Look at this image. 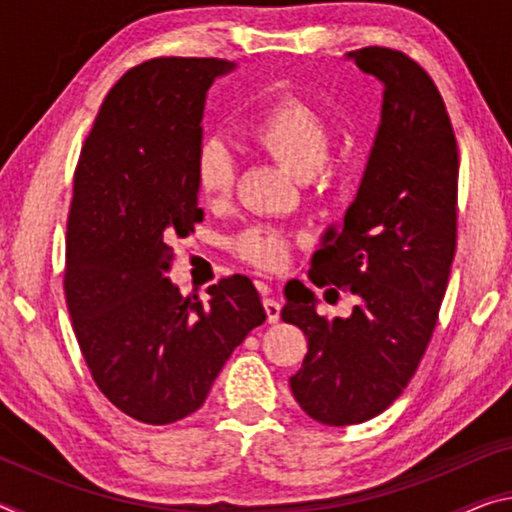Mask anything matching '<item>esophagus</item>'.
I'll return each instance as SVG.
<instances>
[{"label":"esophagus","mask_w":512,"mask_h":512,"mask_svg":"<svg viewBox=\"0 0 512 512\" xmlns=\"http://www.w3.org/2000/svg\"><path fill=\"white\" fill-rule=\"evenodd\" d=\"M264 291H271L268 287H264ZM264 309H266V318H268V323H277V320H280V302H277L275 298H264Z\"/></svg>","instance_id":"1"}]
</instances>
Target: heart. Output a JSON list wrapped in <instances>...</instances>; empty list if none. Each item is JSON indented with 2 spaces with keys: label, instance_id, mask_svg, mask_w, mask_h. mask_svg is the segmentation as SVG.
Segmentation results:
<instances>
[{
  "label": "heart",
  "instance_id": "b5f03b06",
  "mask_svg": "<svg viewBox=\"0 0 512 512\" xmlns=\"http://www.w3.org/2000/svg\"><path fill=\"white\" fill-rule=\"evenodd\" d=\"M253 142L282 162L293 176L307 180L327 162L332 135L323 115L296 94L273 99L250 121ZM194 183L205 201H225L237 183V155L223 135L201 137L194 151ZM235 253L264 271H280L289 262L291 235L273 225H253L232 241Z\"/></svg>",
  "mask_w": 512,
  "mask_h": 512
}]
</instances>
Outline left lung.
Listing matches in <instances>:
<instances>
[{"mask_svg":"<svg viewBox=\"0 0 512 512\" xmlns=\"http://www.w3.org/2000/svg\"><path fill=\"white\" fill-rule=\"evenodd\" d=\"M350 58L384 83L381 124L359 194L311 257L309 280L350 291L359 305L327 320L302 287L282 307L309 343L291 393L329 427L375 418L409 386L456 253L458 146L436 83L404 51L363 47Z\"/></svg>","mask_w":512,"mask_h":512,"instance_id":"1","label":"left lung"}]
</instances>
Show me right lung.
<instances>
[{"mask_svg": "<svg viewBox=\"0 0 512 512\" xmlns=\"http://www.w3.org/2000/svg\"><path fill=\"white\" fill-rule=\"evenodd\" d=\"M225 58H151L112 85L74 171L65 300L94 384L128 418L171 424L198 411L232 350L266 311L248 277L205 302L167 277L171 239L203 221L194 151L205 94Z\"/></svg>", "mask_w": 512, "mask_h": 512, "instance_id": "1", "label": "right lung"}]
</instances>
